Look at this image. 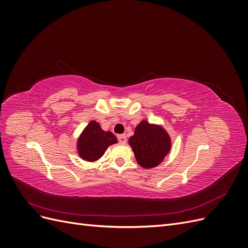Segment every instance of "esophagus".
Returning a JSON list of instances; mask_svg holds the SVG:
<instances>
[{
	"mask_svg": "<svg viewBox=\"0 0 248 248\" xmlns=\"http://www.w3.org/2000/svg\"><path fill=\"white\" fill-rule=\"evenodd\" d=\"M118 140L120 144H125V142L127 141V138L125 134H120V136H118Z\"/></svg>",
	"mask_w": 248,
	"mask_h": 248,
	"instance_id": "esophagus-1",
	"label": "esophagus"
}]
</instances>
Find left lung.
Returning a JSON list of instances; mask_svg holds the SVG:
<instances>
[{"instance_id":"left-lung-1","label":"left lung","mask_w":248,"mask_h":248,"mask_svg":"<svg viewBox=\"0 0 248 248\" xmlns=\"http://www.w3.org/2000/svg\"><path fill=\"white\" fill-rule=\"evenodd\" d=\"M129 145L141 168L152 169L160 164L171 148L170 138L162 126L151 124L146 120L136 127Z\"/></svg>"}]
</instances>
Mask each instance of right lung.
Returning <instances> with one entry per match:
<instances>
[{
	"label": "right lung",
	"instance_id": "1",
	"mask_svg": "<svg viewBox=\"0 0 248 248\" xmlns=\"http://www.w3.org/2000/svg\"><path fill=\"white\" fill-rule=\"evenodd\" d=\"M117 142V138L110 131L102 130L98 122L91 121L80 133L77 149L81 159L93 162L98 160L110 145Z\"/></svg>",
	"mask_w": 248,
	"mask_h": 248
}]
</instances>
